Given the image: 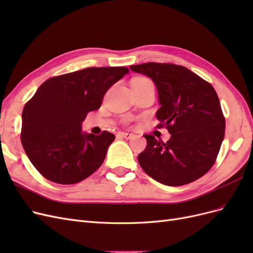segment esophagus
<instances>
[{
  "label": "esophagus",
  "mask_w": 253,
  "mask_h": 253,
  "mask_svg": "<svg viewBox=\"0 0 253 253\" xmlns=\"http://www.w3.org/2000/svg\"><path fill=\"white\" fill-rule=\"evenodd\" d=\"M119 136L124 137V138H126V139H132L133 137H134V134H132V133H126V132H120V133H119Z\"/></svg>",
  "instance_id": "esophagus-1"
}]
</instances>
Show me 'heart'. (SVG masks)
<instances>
[{
  "label": "heart",
  "mask_w": 253,
  "mask_h": 253,
  "mask_svg": "<svg viewBox=\"0 0 253 253\" xmlns=\"http://www.w3.org/2000/svg\"><path fill=\"white\" fill-rule=\"evenodd\" d=\"M133 83H138V84H147V83H151L148 79L145 78H137L133 81Z\"/></svg>",
  "instance_id": "b5f03b06"
}]
</instances>
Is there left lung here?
<instances>
[{"label":"left lung","instance_id":"left-lung-1","mask_svg":"<svg viewBox=\"0 0 253 253\" xmlns=\"http://www.w3.org/2000/svg\"><path fill=\"white\" fill-rule=\"evenodd\" d=\"M129 68L155 83L158 126H166L171 134L167 142L144 135L147 148L138 155L142 170L172 187L201 178L215 163L225 136V118L215 89L180 65L151 62Z\"/></svg>","mask_w":253,"mask_h":253}]
</instances>
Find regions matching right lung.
<instances>
[{
	"label": "right lung",
	"mask_w": 253,
	"mask_h": 253,
	"mask_svg": "<svg viewBox=\"0 0 253 253\" xmlns=\"http://www.w3.org/2000/svg\"><path fill=\"white\" fill-rule=\"evenodd\" d=\"M128 72L126 67H88L50 78L37 89L22 113L21 141L45 178L73 185L102 165L115 135L85 133L82 122Z\"/></svg>",
	"instance_id": "obj_1"
}]
</instances>
